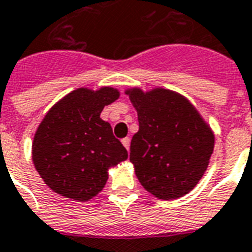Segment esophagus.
Wrapping results in <instances>:
<instances>
[{"mask_svg": "<svg viewBox=\"0 0 252 252\" xmlns=\"http://www.w3.org/2000/svg\"><path fill=\"white\" fill-rule=\"evenodd\" d=\"M123 145L126 148V151H129V147H130V139L129 137H124V139L122 140Z\"/></svg>", "mask_w": 252, "mask_h": 252, "instance_id": "1", "label": "esophagus"}]
</instances>
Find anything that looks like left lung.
Returning <instances> with one entry per match:
<instances>
[{
	"instance_id": "8db88e82",
	"label": "left lung",
	"mask_w": 252,
	"mask_h": 252,
	"mask_svg": "<svg viewBox=\"0 0 252 252\" xmlns=\"http://www.w3.org/2000/svg\"><path fill=\"white\" fill-rule=\"evenodd\" d=\"M126 94L139 119L129 160L140 184L165 201L188 194L206 172L214 149L213 130L177 92L130 88Z\"/></svg>"
}]
</instances>
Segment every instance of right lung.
I'll return each mask as SVG.
<instances>
[{
    "instance_id": "add662e5",
    "label": "right lung",
    "mask_w": 252,
    "mask_h": 252,
    "mask_svg": "<svg viewBox=\"0 0 252 252\" xmlns=\"http://www.w3.org/2000/svg\"><path fill=\"white\" fill-rule=\"evenodd\" d=\"M119 95L112 87L78 88L46 113L32 141V162L59 195L86 202L103 190L108 169L128 158L111 124L100 119Z\"/></svg>"
}]
</instances>
